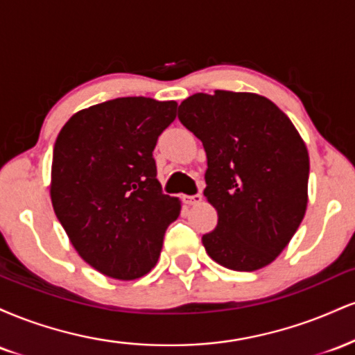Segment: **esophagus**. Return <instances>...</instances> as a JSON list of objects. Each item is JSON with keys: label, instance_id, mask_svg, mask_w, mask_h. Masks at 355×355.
<instances>
[{"label": "esophagus", "instance_id": "1", "mask_svg": "<svg viewBox=\"0 0 355 355\" xmlns=\"http://www.w3.org/2000/svg\"><path fill=\"white\" fill-rule=\"evenodd\" d=\"M200 202H202V195L200 193L185 195V197H183V203H187V205H198Z\"/></svg>", "mask_w": 355, "mask_h": 355}]
</instances>
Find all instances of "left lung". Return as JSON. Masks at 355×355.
I'll return each mask as SVG.
<instances>
[{
	"mask_svg": "<svg viewBox=\"0 0 355 355\" xmlns=\"http://www.w3.org/2000/svg\"><path fill=\"white\" fill-rule=\"evenodd\" d=\"M178 120L203 144L205 190L218 214L203 247L220 266L252 272L274 262L307 210V146L266 96L215 89L195 93Z\"/></svg>",
	"mask_w": 355,
	"mask_h": 355,
	"instance_id": "1",
	"label": "left lung"
}]
</instances>
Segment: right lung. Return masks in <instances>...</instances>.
I'll use <instances>...</instances> for the list:
<instances>
[{
    "label": "right lung",
    "instance_id": "1",
    "mask_svg": "<svg viewBox=\"0 0 355 355\" xmlns=\"http://www.w3.org/2000/svg\"><path fill=\"white\" fill-rule=\"evenodd\" d=\"M177 107L145 96L108 100L75 113L55 141L53 209L81 259L112 279L148 274L180 215L153 158Z\"/></svg>",
    "mask_w": 355,
    "mask_h": 355
}]
</instances>
